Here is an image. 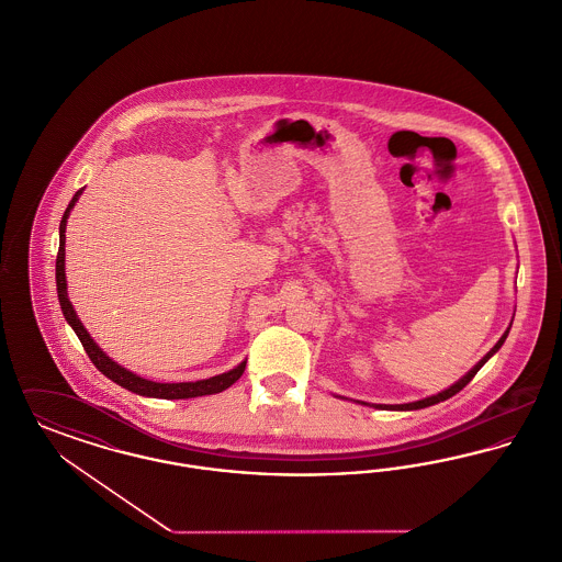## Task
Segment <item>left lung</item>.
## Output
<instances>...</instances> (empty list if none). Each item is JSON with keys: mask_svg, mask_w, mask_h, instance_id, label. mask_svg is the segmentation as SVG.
<instances>
[{"mask_svg": "<svg viewBox=\"0 0 562 562\" xmlns=\"http://www.w3.org/2000/svg\"><path fill=\"white\" fill-rule=\"evenodd\" d=\"M512 322H514V316H512ZM512 322H509L508 328H506V333L499 337V341L493 346V348L488 349L484 356H482L481 360L468 371V373L463 374L459 381H454L453 385H449L447 390H442V392H438V394H434V396H428V398H422V401L415 402H406V404H371V402H362V401H353L358 402V404H364V406H373V408H381V411H417V408H426V406H431V404H438V402L449 401L451 396H454L457 392H461L470 381H472V376L481 371L482 367L486 364V360L488 358H493L499 348L506 344V339H508L509 328H512ZM337 398H341V401H348V398H344V396H337Z\"/></svg>", "mask_w": 562, "mask_h": 562, "instance_id": "left-lung-1", "label": "left lung"}]
</instances>
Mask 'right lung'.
I'll return each instance as SVG.
<instances>
[{"mask_svg":"<svg viewBox=\"0 0 562 562\" xmlns=\"http://www.w3.org/2000/svg\"><path fill=\"white\" fill-rule=\"evenodd\" d=\"M81 191L78 189L76 195L71 198L67 211L60 218V227H58V255H56V293H58V303L63 310L65 321L69 322V326L76 330L81 346L86 349L88 358L92 360V364L101 371V373L109 376L113 383L122 385L124 390L134 392L138 396L145 398H161V401H186V398H198V396H211V394H218L223 390H227L229 385H234L240 379L244 369H246V360H241L240 364L227 373L214 374L209 379H200V381H183V383H158V381H149L143 379L140 374L133 373L128 369H124L122 364H117L113 358H109L103 349L99 348V344L90 337V333L83 328L71 301H69V293H67V276H65V229H67V218L74 211L76 202L80 200Z\"/></svg>","mask_w":562,"mask_h":562,"instance_id":"obj_1","label":"right lung"}]
</instances>
